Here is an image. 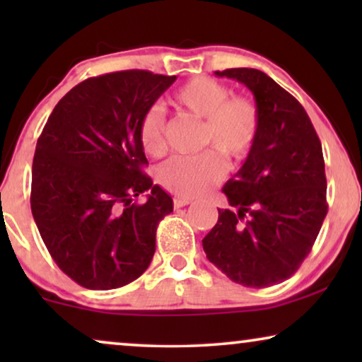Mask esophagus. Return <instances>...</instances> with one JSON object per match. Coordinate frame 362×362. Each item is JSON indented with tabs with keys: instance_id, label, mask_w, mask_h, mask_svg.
I'll return each instance as SVG.
<instances>
[{
	"instance_id": "1",
	"label": "esophagus",
	"mask_w": 362,
	"mask_h": 362,
	"mask_svg": "<svg viewBox=\"0 0 362 362\" xmlns=\"http://www.w3.org/2000/svg\"><path fill=\"white\" fill-rule=\"evenodd\" d=\"M173 202H175L176 209H180V207H185L187 204H191L192 199H191V197H186V196H175V199H173Z\"/></svg>"
}]
</instances>
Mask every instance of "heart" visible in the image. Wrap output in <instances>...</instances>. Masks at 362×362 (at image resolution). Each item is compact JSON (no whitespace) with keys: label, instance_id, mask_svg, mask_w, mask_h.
Instances as JSON below:
<instances>
[{"label":"heart","instance_id":"b5f03b06","mask_svg":"<svg viewBox=\"0 0 362 362\" xmlns=\"http://www.w3.org/2000/svg\"><path fill=\"white\" fill-rule=\"evenodd\" d=\"M175 103L204 118L201 145H212L232 161L249 155L259 135L260 115L255 102L247 97H229L224 83L209 77H194L175 93ZM165 120L158 108L141 118L140 141L148 155H160L165 148ZM226 175V163L214 150L191 156H173L158 170L161 185L177 194L196 196Z\"/></svg>","mask_w":362,"mask_h":362}]
</instances>
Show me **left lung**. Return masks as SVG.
I'll list each match as a JSON object with an SVG mask.
<instances>
[{
	"label": "left lung",
	"mask_w": 362,
	"mask_h": 362,
	"mask_svg": "<svg viewBox=\"0 0 362 362\" xmlns=\"http://www.w3.org/2000/svg\"><path fill=\"white\" fill-rule=\"evenodd\" d=\"M254 93L259 135L222 187L232 209L202 239L209 262L235 284L265 288L290 279L310 254L328 212L321 141L308 113L257 69L216 71Z\"/></svg>",
	"instance_id": "8db88e82"
}]
</instances>
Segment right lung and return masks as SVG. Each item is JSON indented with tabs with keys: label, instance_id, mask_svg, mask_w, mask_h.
<instances>
[{
	"label": "right lung",
	"instance_id": "right-lung-1",
	"mask_svg": "<svg viewBox=\"0 0 362 362\" xmlns=\"http://www.w3.org/2000/svg\"><path fill=\"white\" fill-rule=\"evenodd\" d=\"M175 81L148 71L87 78L59 100L39 136L33 217L59 269L86 288H120L151 264L173 199L143 173L138 128ZM143 192L147 202L133 203Z\"/></svg>",
	"mask_w": 362,
	"mask_h": 362
}]
</instances>
